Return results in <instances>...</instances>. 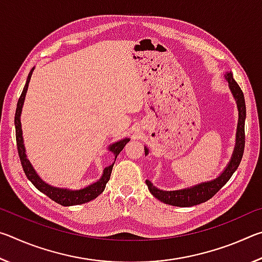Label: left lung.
<instances>
[{"label": "left lung", "instance_id": "1", "mask_svg": "<svg viewBox=\"0 0 262 262\" xmlns=\"http://www.w3.org/2000/svg\"><path fill=\"white\" fill-rule=\"evenodd\" d=\"M225 78L229 82L230 90L232 91L234 99L237 101L238 111H239V120L237 128V140H236V148L232 155L231 161L229 165L223 171L219 178H216L207 183H202L200 185L194 186L192 188L187 189H179V190H161L155 187L149 180H145L148 188L155 198L158 199L166 205L176 206V207H192L200 205L211 199L223 186L228 183L231 176L237 170L239 164L242 162L244 148H245V118H246V106L245 98L241 86L238 85L237 82L234 81L231 73L225 75ZM145 155L148 154V149H144Z\"/></svg>", "mask_w": 262, "mask_h": 262}]
</instances>
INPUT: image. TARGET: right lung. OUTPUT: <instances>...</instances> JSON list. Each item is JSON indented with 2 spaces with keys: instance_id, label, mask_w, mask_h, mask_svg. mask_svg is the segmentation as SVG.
<instances>
[{
  "instance_id": "right-lung-1",
  "label": "right lung",
  "mask_w": 262,
  "mask_h": 262,
  "mask_svg": "<svg viewBox=\"0 0 262 262\" xmlns=\"http://www.w3.org/2000/svg\"><path fill=\"white\" fill-rule=\"evenodd\" d=\"M33 68L31 70L29 76H28V81L25 83V86L23 89V92L18 99V103H17V108H16V114H15V127H16V142H17V150H18V155H19V159L21 163V166H23V170L25 172V176L28 177V179L32 183L35 187H37L41 193L46 194L51 200L55 201L56 203H59L61 206H77V205H83V203H86L89 201L94 200L98 195L104 192V189L106 187V184L111 178V173H112V168L114 164L110 165L107 167H105L104 170V174L101 178L97 181L95 184H91L90 186H88L85 188L78 189V190H69V189H63V188H56L53 187V186H50L46 183L39 178V176L35 173V171L33 170L32 165H31L29 159L26 158V154H25V148H24V143H23V136H21V126H20V113H21V107H23L24 104V99H25V95L26 91H28V86H29V82L31 78V75H32ZM129 142V139H125L117 142V143L112 144L110 147V150L113 152V155L117 158V156L120 154L121 150L125 148V145Z\"/></svg>"
}]
</instances>
